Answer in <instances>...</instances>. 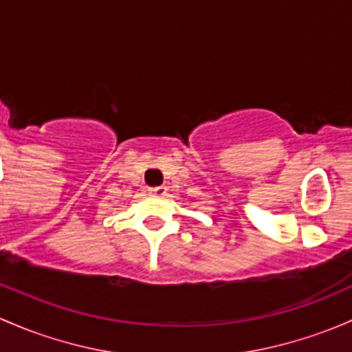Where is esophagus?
I'll return each mask as SVG.
<instances>
[{"label": "esophagus", "instance_id": "esophagus-1", "mask_svg": "<svg viewBox=\"0 0 352 352\" xmlns=\"http://www.w3.org/2000/svg\"><path fill=\"white\" fill-rule=\"evenodd\" d=\"M148 194H151V195H158V197H164V195L166 194V187H165V186L150 187V188H148Z\"/></svg>", "mask_w": 352, "mask_h": 352}]
</instances>
